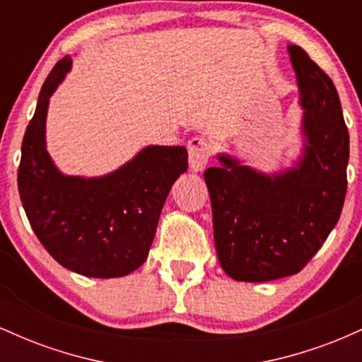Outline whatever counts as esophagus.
Returning a JSON list of instances; mask_svg holds the SVG:
<instances>
[{
  "instance_id": "obj_1",
  "label": "esophagus",
  "mask_w": 362,
  "mask_h": 362,
  "mask_svg": "<svg viewBox=\"0 0 362 362\" xmlns=\"http://www.w3.org/2000/svg\"><path fill=\"white\" fill-rule=\"evenodd\" d=\"M213 155V144L204 138H192L189 141V163L194 172H201Z\"/></svg>"
}]
</instances>
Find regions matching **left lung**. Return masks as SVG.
I'll list each match as a JSON object with an SVG mask.
<instances>
[{"mask_svg":"<svg viewBox=\"0 0 362 362\" xmlns=\"http://www.w3.org/2000/svg\"><path fill=\"white\" fill-rule=\"evenodd\" d=\"M300 85L305 151L296 167L264 175L219 155L204 172L214 243L235 281L298 274L337 224L347 192L349 131L334 81L300 45H289Z\"/></svg>","mask_w":362,"mask_h":362,"instance_id":"obj_1","label":"left lung"}]
</instances>
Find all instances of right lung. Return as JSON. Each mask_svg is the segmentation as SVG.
<instances>
[{"instance_id": "obj_1", "label": "right lung", "mask_w": 362, "mask_h": 362, "mask_svg": "<svg viewBox=\"0 0 362 362\" xmlns=\"http://www.w3.org/2000/svg\"><path fill=\"white\" fill-rule=\"evenodd\" d=\"M54 66L28 122L18 192L32 230L62 267L86 277H122L146 260L165 199L187 170L184 146H148L105 177H68L45 149L49 98L71 68Z\"/></svg>"}]
</instances>
